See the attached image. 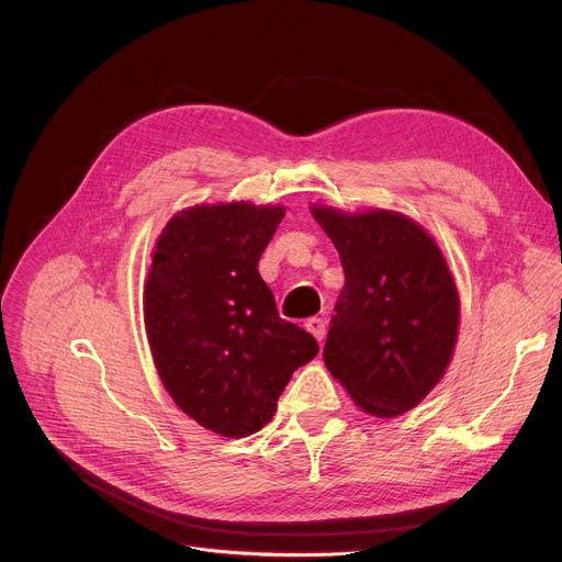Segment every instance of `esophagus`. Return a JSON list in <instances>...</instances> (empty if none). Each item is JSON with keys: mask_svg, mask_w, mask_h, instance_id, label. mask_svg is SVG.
<instances>
[{"mask_svg": "<svg viewBox=\"0 0 562 562\" xmlns=\"http://www.w3.org/2000/svg\"><path fill=\"white\" fill-rule=\"evenodd\" d=\"M304 328H307L318 339V345L323 342V337H326V321L318 318V316H314V318H310L307 323H304Z\"/></svg>", "mask_w": 562, "mask_h": 562, "instance_id": "1", "label": "esophagus"}]
</instances>
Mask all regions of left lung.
Segmentation results:
<instances>
[{"mask_svg": "<svg viewBox=\"0 0 562 562\" xmlns=\"http://www.w3.org/2000/svg\"><path fill=\"white\" fill-rule=\"evenodd\" d=\"M345 269L323 361L368 415H403L450 366L459 297L443 252L394 211L314 206Z\"/></svg>", "mask_w": 562, "mask_h": 562, "instance_id": "obj_1", "label": "left lung"}]
</instances>
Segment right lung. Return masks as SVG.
Returning <instances> with one entry per match:
<instances>
[{
  "label": "right lung",
  "mask_w": 562,
  "mask_h": 562,
  "mask_svg": "<svg viewBox=\"0 0 562 562\" xmlns=\"http://www.w3.org/2000/svg\"><path fill=\"white\" fill-rule=\"evenodd\" d=\"M248 201L168 220L145 283V328L159 378L184 415L220 436L260 431L316 339L277 312L258 262L283 220Z\"/></svg>",
  "instance_id": "add662e5"
}]
</instances>
